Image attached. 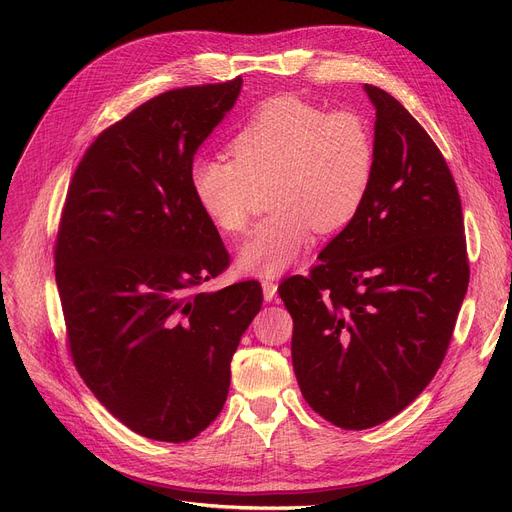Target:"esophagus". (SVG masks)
<instances>
[{"instance_id":"esophagus-1","label":"esophagus","mask_w":512,"mask_h":512,"mask_svg":"<svg viewBox=\"0 0 512 512\" xmlns=\"http://www.w3.org/2000/svg\"><path fill=\"white\" fill-rule=\"evenodd\" d=\"M261 288H263V299H265V301H274L276 292H278V284L272 282V280H265V282L261 284Z\"/></svg>"}]
</instances>
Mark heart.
Returning <instances> with one entry per match:
<instances>
[{"label":"heart","instance_id":"obj_1","mask_svg":"<svg viewBox=\"0 0 512 512\" xmlns=\"http://www.w3.org/2000/svg\"><path fill=\"white\" fill-rule=\"evenodd\" d=\"M228 159L195 157L188 182L197 207L222 234L249 228L255 186H270L265 218L238 253L240 272L282 276L309 249L315 232L332 234L361 213L375 172L367 122L326 112L297 95L263 101L228 141Z\"/></svg>","mask_w":512,"mask_h":512}]
</instances>
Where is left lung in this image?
<instances>
[{"instance_id": "left-lung-1", "label": "left lung", "mask_w": 512, "mask_h": 512, "mask_svg": "<svg viewBox=\"0 0 512 512\" xmlns=\"http://www.w3.org/2000/svg\"><path fill=\"white\" fill-rule=\"evenodd\" d=\"M367 201L309 276L278 288L309 407L342 429L380 425L440 369L469 286L461 197L423 126L386 91Z\"/></svg>"}]
</instances>
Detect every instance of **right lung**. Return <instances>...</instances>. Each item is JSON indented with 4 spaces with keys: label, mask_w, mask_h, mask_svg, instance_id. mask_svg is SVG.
Instances as JSON below:
<instances>
[{
    "label": "right lung",
    "mask_w": 512,
    "mask_h": 512,
    "mask_svg": "<svg viewBox=\"0 0 512 512\" xmlns=\"http://www.w3.org/2000/svg\"><path fill=\"white\" fill-rule=\"evenodd\" d=\"M242 78L161 93L105 128L68 186L56 282L80 378L132 432L188 442L220 415L230 361L263 303L257 280L218 292L230 255L188 182Z\"/></svg>",
    "instance_id": "add662e5"
}]
</instances>
